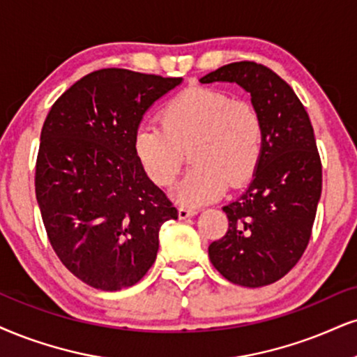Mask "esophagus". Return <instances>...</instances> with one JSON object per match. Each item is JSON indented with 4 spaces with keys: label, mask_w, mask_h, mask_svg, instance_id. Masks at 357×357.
<instances>
[{
    "label": "esophagus",
    "mask_w": 357,
    "mask_h": 357,
    "mask_svg": "<svg viewBox=\"0 0 357 357\" xmlns=\"http://www.w3.org/2000/svg\"><path fill=\"white\" fill-rule=\"evenodd\" d=\"M197 213H199V208H192V206H180V208H178V217L182 220L190 218Z\"/></svg>",
    "instance_id": "1"
}]
</instances>
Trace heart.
Here are the masks:
<instances>
[{
    "mask_svg": "<svg viewBox=\"0 0 357 357\" xmlns=\"http://www.w3.org/2000/svg\"><path fill=\"white\" fill-rule=\"evenodd\" d=\"M160 124L144 122L134 135V152L144 174L158 187H170L192 153L193 167L174 190V199L200 206L240 187L258 170L265 127L252 104L228 92L195 87L162 109Z\"/></svg>",
    "mask_w": 357,
    "mask_h": 357,
    "instance_id": "b5f03b06",
    "label": "heart"
}]
</instances>
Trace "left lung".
Wrapping results in <instances>:
<instances>
[{
	"instance_id": "8db88e82",
	"label": "left lung",
	"mask_w": 357,
	"mask_h": 357,
	"mask_svg": "<svg viewBox=\"0 0 357 357\" xmlns=\"http://www.w3.org/2000/svg\"><path fill=\"white\" fill-rule=\"evenodd\" d=\"M200 82L238 84L265 127L261 162L246 190L223 206L228 230L208 246L210 261L235 284H271L300 261L311 236L323 187L313 126L291 87L263 64L222 66Z\"/></svg>"
}]
</instances>
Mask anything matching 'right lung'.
Masks as SVG:
<instances>
[{
    "mask_svg": "<svg viewBox=\"0 0 357 357\" xmlns=\"http://www.w3.org/2000/svg\"><path fill=\"white\" fill-rule=\"evenodd\" d=\"M182 77L100 69L79 79L44 121L36 200L63 265L92 288L119 291L144 278L158 230L177 208L144 174L134 135L144 114Z\"/></svg>",
    "mask_w": 357,
    "mask_h": 357,
    "instance_id": "add662e5",
    "label": "right lung"
}]
</instances>
